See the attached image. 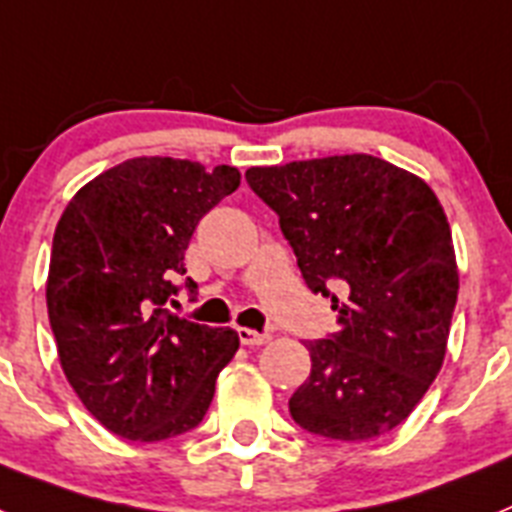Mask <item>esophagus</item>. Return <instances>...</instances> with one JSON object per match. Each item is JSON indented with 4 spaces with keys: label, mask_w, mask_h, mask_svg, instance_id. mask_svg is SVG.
Returning a JSON list of instances; mask_svg holds the SVG:
<instances>
[{
    "label": "esophagus",
    "mask_w": 512,
    "mask_h": 512,
    "mask_svg": "<svg viewBox=\"0 0 512 512\" xmlns=\"http://www.w3.org/2000/svg\"><path fill=\"white\" fill-rule=\"evenodd\" d=\"M236 336H239V341L244 343V346H263V343H268L270 333H257V330H249V328H236Z\"/></svg>",
    "instance_id": "esophagus-1"
}]
</instances>
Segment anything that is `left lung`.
I'll list each match as a JSON object with an SVG mask.
<instances>
[{
    "label": "left lung",
    "instance_id": "left-lung-1",
    "mask_svg": "<svg viewBox=\"0 0 512 512\" xmlns=\"http://www.w3.org/2000/svg\"><path fill=\"white\" fill-rule=\"evenodd\" d=\"M249 190L278 216L309 291L338 330L307 341L312 372L289 401L312 435H388L424 398L458 299L453 236L427 182L375 156L255 166Z\"/></svg>",
    "mask_w": 512,
    "mask_h": 512
}]
</instances>
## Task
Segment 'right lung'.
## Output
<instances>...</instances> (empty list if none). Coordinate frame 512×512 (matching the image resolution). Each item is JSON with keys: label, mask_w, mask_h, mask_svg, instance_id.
Listing matches in <instances>:
<instances>
[{"label": "right lung", "mask_w": 512, "mask_h": 512, "mask_svg": "<svg viewBox=\"0 0 512 512\" xmlns=\"http://www.w3.org/2000/svg\"><path fill=\"white\" fill-rule=\"evenodd\" d=\"M234 166L132 158L72 197L54 231L46 304L77 398L127 440L158 442L203 422L239 349L231 328L197 325L166 302L182 289L200 218L239 187Z\"/></svg>", "instance_id": "right-lung-1"}]
</instances>
